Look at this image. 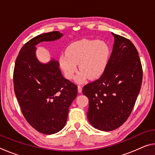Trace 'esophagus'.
Segmentation results:
<instances>
[{
	"label": "esophagus",
	"instance_id": "34e87169",
	"mask_svg": "<svg viewBox=\"0 0 155 155\" xmlns=\"http://www.w3.org/2000/svg\"><path fill=\"white\" fill-rule=\"evenodd\" d=\"M78 93L82 92V87H81V86H78Z\"/></svg>",
	"mask_w": 155,
	"mask_h": 155
}]
</instances>
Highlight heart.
<instances>
[{
  "mask_svg": "<svg viewBox=\"0 0 155 155\" xmlns=\"http://www.w3.org/2000/svg\"><path fill=\"white\" fill-rule=\"evenodd\" d=\"M110 47L106 41L82 40L74 41L60 54L59 66L65 77L71 80L77 72V64L81 72L76 78L78 83L85 78L96 79L103 74L108 64Z\"/></svg>",
  "mask_w": 155,
  "mask_h": 155,
  "instance_id": "1",
  "label": "heart"
}]
</instances>
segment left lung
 <instances>
[{
  "instance_id": "left-lung-1",
  "label": "left lung",
  "mask_w": 155,
  "mask_h": 155,
  "mask_svg": "<svg viewBox=\"0 0 155 155\" xmlns=\"http://www.w3.org/2000/svg\"><path fill=\"white\" fill-rule=\"evenodd\" d=\"M111 34L115 41L106 70L98 80L83 89L89 99V122L103 131L116 129L127 121L142 82V67L134 44Z\"/></svg>"
}]
</instances>
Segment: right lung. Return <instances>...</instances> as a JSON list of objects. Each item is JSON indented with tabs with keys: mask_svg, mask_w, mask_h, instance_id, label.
Returning <instances> with one entry per match:
<instances>
[{
	"mask_svg": "<svg viewBox=\"0 0 155 155\" xmlns=\"http://www.w3.org/2000/svg\"><path fill=\"white\" fill-rule=\"evenodd\" d=\"M62 36L59 31H52L35 37L22 47L15 63L14 91L22 114L31 127L46 135L65 127L77 86L63 77L56 60L46 64L39 61L35 46Z\"/></svg>",
	"mask_w": 155,
	"mask_h": 155,
	"instance_id": "add662e5",
	"label": "right lung"
}]
</instances>
